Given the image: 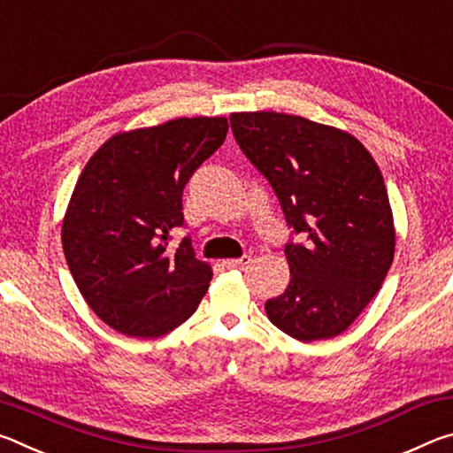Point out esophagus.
Wrapping results in <instances>:
<instances>
[{
	"label": "esophagus",
	"mask_w": 453,
	"mask_h": 453,
	"mask_svg": "<svg viewBox=\"0 0 453 453\" xmlns=\"http://www.w3.org/2000/svg\"><path fill=\"white\" fill-rule=\"evenodd\" d=\"M250 262H251L250 256H242L237 259H224V265L227 267V270H235V267H243V265H248Z\"/></svg>",
	"instance_id": "34e87169"
}]
</instances>
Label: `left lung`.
I'll use <instances>...</instances> for the list:
<instances>
[{
    "instance_id": "1",
    "label": "left lung",
    "mask_w": 453,
    "mask_h": 453,
    "mask_svg": "<svg viewBox=\"0 0 453 453\" xmlns=\"http://www.w3.org/2000/svg\"><path fill=\"white\" fill-rule=\"evenodd\" d=\"M229 124L302 235L286 243L289 283L265 302L267 318L300 342L340 335L394 262V216L378 164L351 134L300 116L242 111Z\"/></svg>"
}]
</instances>
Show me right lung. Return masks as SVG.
Returning a JSON list of instances; mask_svg holds the SVG:
<instances>
[{
	"label": "right lung",
	"instance_id": "right-lung-1",
	"mask_svg": "<svg viewBox=\"0 0 453 453\" xmlns=\"http://www.w3.org/2000/svg\"><path fill=\"white\" fill-rule=\"evenodd\" d=\"M226 118H178L118 134L83 167L67 205L61 243L83 300L129 337H159L202 302L211 267L196 259L183 226V188L224 143Z\"/></svg>",
	"mask_w": 453,
	"mask_h": 453
}]
</instances>
